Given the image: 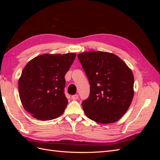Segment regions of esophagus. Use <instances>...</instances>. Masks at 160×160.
<instances>
[{"instance_id":"obj_1","label":"esophagus","mask_w":160,"mask_h":160,"mask_svg":"<svg viewBox=\"0 0 160 160\" xmlns=\"http://www.w3.org/2000/svg\"><path fill=\"white\" fill-rule=\"evenodd\" d=\"M78 98H79V96H78V95H77V94L71 96V99H72V100H76V99H78Z\"/></svg>"}]
</instances>
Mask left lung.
<instances>
[{"instance_id":"left-lung-1","label":"left lung","mask_w":160,"mask_h":160,"mask_svg":"<svg viewBox=\"0 0 160 160\" xmlns=\"http://www.w3.org/2000/svg\"><path fill=\"white\" fill-rule=\"evenodd\" d=\"M90 84L89 98L82 102L87 117L111 123L126 113L133 98V75L119 57L102 51L77 55Z\"/></svg>"}]
</instances>
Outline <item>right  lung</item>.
<instances>
[{"instance_id":"1","label":"right lung","mask_w":160,"mask_h":160,"mask_svg":"<svg viewBox=\"0 0 160 160\" xmlns=\"http://www.w3.org/2000/svg\"><path fill=\"white\" fill-rule=\"evenodd\" d=\"M76 57L44 54L34 58L23 69L18 80V93L23 108L41 121L55 119L67 107L65 75Z\"/></svg>"}]
</instances>
